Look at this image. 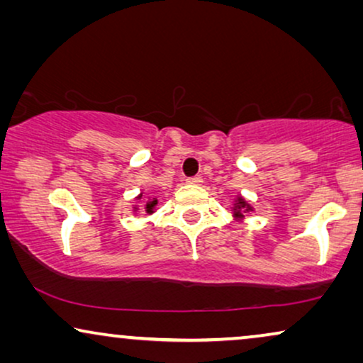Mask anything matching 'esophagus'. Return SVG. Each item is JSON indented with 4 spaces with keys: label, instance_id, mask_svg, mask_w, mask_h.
Here are the masks:
<instances>
[{
    "label": "esophagus",
    "instance_id": "34e87169",
    "mask_svg": "<svg viewBox=\"0 0 363 363\" xmlns=\"http://www.w3.org/2000/svg\"><path fill=\"white\" fill-rule=\"evenodd\" d=\"M188 183H191V185H201L203 183V178L200 175H195V177H188L186 178Z\"/></svg>",
    "mask_w": 363,
    "mask_h": 363
}]
</instances>
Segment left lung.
<instances>
[{"mask_svg":"<svg viewBox=\"0 0 363 363\" xmlns=\"http://www.w3.org/2000/svg\"><path fill=\"white\" fill-rule=\"evenodd\" d=\"M246 211H251L250 203H247L245 198L238 196L236 198V203H235V216L236 218H242V216H245V215H242V213H246Z\"/></svg>","mask_w":363,"mask_h":363,"instance_id":"obj_1","label":"left lung"}]
</instances>
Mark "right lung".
<instances>
[{
  "label": "right lung",
  "mask_w": 363,
  "mask_h": 363,
  "mask_svg": "<svg viewBox=\"0 0 363 363\" xmlns=\"http://www.w3.org/2000/svg\"><path fill=\"white\" fill-rule=\"evenodd\" d=\"M142 196V195H140ZM140 196H138V198H140ZM155 205H157V200H152V201H148L147 203V213H153V208H155Z\"/></svg>",
  "instance_id": "obj_1"
}]
</instances>
